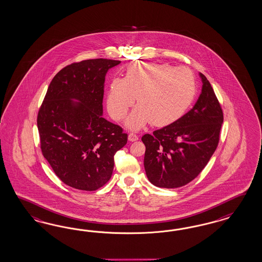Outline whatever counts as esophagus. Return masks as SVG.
Instances as JSON below:
<instances>
[{
	"label": "esophagus",
	"mask_w": 262,
	"mask_h": 262,
	"mask_svg": "<svg viewBox=\"0 0 262 262\" xmlns=\"http://www.w3.org/2000/svg\"><path fill=\"white\" fill-rule=\"evenodd\" d=\"M128 140L129 141H132V142H134V141H136V140H138V136L134 134V133H130V134H128Z\"/></svg>",
	"instance_id": "obj_1"
}]
</instances>
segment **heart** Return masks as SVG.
I'll return each instance as SVG.
<instances>
[{
    "label": "heart",
    "mask_w": 262,
    "mask_h": 262,
    "mask_svg": "<svg viewBox=\"0 0 262 262\" xmlns=\"http://www.w3.org/2000/svg\"><path fill=\"white\" fill-rule=\"evenodd\" d=\"M196 93V80L186 67L158 62H134L124 79H112L107 94V110L114 120L125 117L135 103L138 106L126 120V126L139 129L148 122L164 127L180 119Z\"/></svg>",
    "instance_id": "1"
}]
</instances>
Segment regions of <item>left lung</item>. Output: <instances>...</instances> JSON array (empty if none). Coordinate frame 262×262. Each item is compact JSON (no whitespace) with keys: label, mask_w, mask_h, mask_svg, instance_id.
<instances>
[{"label":"left lung","mask_w":262,"mask_h":262,"mask_svg":"<svg viewBox=\"0 0 262 262\" xmlns=\"http://www.w3.org/2000/svg\"><path fill=\"white\" fill-rule=\"evenodd\" d=\"M195 105L180 119L141 138L144 167L154 185L181 187L198 176L212 157L220 138L223 111L205 75Z\"/></svg>","instance_id":"1"}]
</instances>
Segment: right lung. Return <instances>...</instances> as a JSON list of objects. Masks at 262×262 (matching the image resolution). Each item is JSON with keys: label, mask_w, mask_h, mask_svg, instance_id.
<instances>
[{"label": "right lung", "mask_w": 262, "mask_h": 262, "mask_svg": "<svg viewBox=\"0 0 262 262\" xmlns=\"http://www.w3.org/2000/svg\"><path fill=\"white\" fill-rule=\"evenodd\" d=\"M120 60L72 63L52 79L37 115L40 146L68 186L94 191L110 181L114 155L127 141L123 128L103 117L104 79Z\"/></svg>", "instance_id": "1"}]
</instances>
